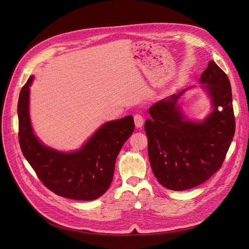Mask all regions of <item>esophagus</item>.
<instances>
[{"label": "esophagus", "instance_id": "esophagus-1", "mask_svg": "<svg viewBox=\"0 0 249 249\" xmlns=\"http://www.w3.org/2000/svg\"><path fill=\"white\" fill-rule=\"evenodd\" d=\"M134 122H135V126L137 128H142L144 125V118L142 117L140 114H136L134 116Z\"/></svg>", "mask_w": 249, "mask_h": 249}]
</instances>
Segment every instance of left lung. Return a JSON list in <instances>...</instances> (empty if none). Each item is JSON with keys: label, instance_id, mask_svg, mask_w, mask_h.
<instances>
[{"label": "left lung", "instance_id": "8db88e82", "mask_svg": "<svg viewBox=\"0 0 249 249\" xmlns=\"http://www.w3.org/2000/svg\"><path fill=\"white\" fill-rule=\"evenodd\" d=\"M211 111L203 120H190L180 99L196 87L169 95L149 108L145 122L150 163L158 181L167 189L183 191L198 186L217 172L234 135L231 83L211 60L199 80Z\"/></svg>", "mask_w": 249, "mask_h": 249}]
</instances>
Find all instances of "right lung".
<instances>
[{
  "instance_id": "right-lung-1",
  "label": "right lung",
  "mask_w": 249,
  "mask_h": 249,
  "mask_svg": "<svg viewBox=\"0 0 249 249\" xmlns=\"http://www.w3.org/2000/svg\"><path fill=\"white\" fill-rule=\"evenodd\" d=\"M30 76L19 92L18 139L21 152L42 183L55 194L81 201L95 200L111 184L116 158L135 129L133 116L105 122L82 146L63 152L44 145L29 115Z\"/></svg>"
}]
</instances>
